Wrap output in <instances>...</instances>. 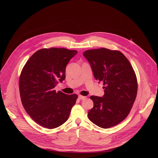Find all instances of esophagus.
I'll return each instance as SVG.
<instances>
[{
    "instance_id": "esophagus-1",
    "label": "esophagus",
    "mask_w": 158,
    "mask_h": 158,
    "mask_svg": "<svg viewBox=\"0 0 158 158\" xmlns=\"http://www.w3.org/2000/svg\"><path fill=\"white\" fill-rule=\"evenodd\" d=\"M78 99H85V97L82 96V95H78Z\"/></svg>"
}]
</instances>
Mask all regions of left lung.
I'll use <instances>...</instances> for the list:
<instances>
[{"mask_svg": "<svg viewBox=\"0 0 158 158\" xmlns=\"http://www.w3.org/2000/svg\"><path fill=\"white\" fill-rule=\"evenodd\" d=\"M95 78L103 82V97L92 95L94 107L88 116L95 125L108 128L130 113L137 94V80L130 62L121 52L106 48L85 51Z\"/></svg>", "mask_w": 158, "mask_h": 158, "instance_id": "left-lung-1", "label": "left lung"}]
</instances>
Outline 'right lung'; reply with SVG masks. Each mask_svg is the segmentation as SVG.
<instances>
[{
  "mask_svg": "<svg viewBox=\"0 0 158 158\" xmlns=\"http://www.w3.org/2000/svg\"><path fill=\"white\" fill-rule=\"evenodd\" d=\"M76 50L50 48L38 50L22 70L19 88L22 103L33 121L55 128L68 120L78 95H67L55 88L65 79L66 66Z\"/></svg>",
  "mask_w": 158,
  "mask_h": 158,
  "instance_id": "add662e5",
  "label": "right lung"
}]
</instances>
